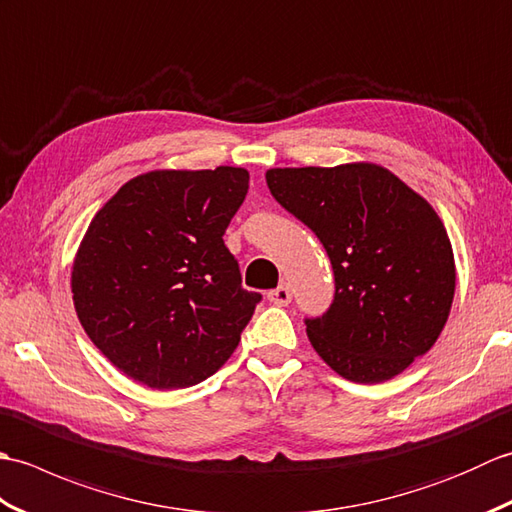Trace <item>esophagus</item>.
Returning a JSON list of instances; mask_svg holds the SVG:
<instances>
[{
    "label": "esophagus",
    "mask_w": 512,
    "mask_h": 512,
    "mask_svg": "<svg viewBox=\"0 0 512 512\" xmlns=\"http://www.w3.org/2000/svg\"><path fill=\"white\" fill-rule=\"evenodd\" d=\"M290 299H292V295H290L288 284H281L275 290L268 292V301L275 303V306H288Z\"/></svg>",
    "instance_id": "1"
}]
</instances>
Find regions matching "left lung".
<instances>
[{
    "label": "left lung",
    "mask_w": 512,
    "mask_h": 512,
    "mask_svg": "<svg viewBox=\"0 0 512 512\" xmlns=\"http://www.w3.org/2000/svg\"><path fill=\"white\" fill-rule=\"evenodd\" d=\"M266 182L317 233L332 262V306L306 321L314 352L365 385L427 354L455 295L451 239L433 206L374 162L268 169Z\"/></svg>",
    "instance_id": "8db88e82"
}]
</instances>
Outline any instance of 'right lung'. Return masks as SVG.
<instances>
[{"mask_svg":"<svg viewBox=\"0 0 512 512\" xmlns=\"http://www.w3.org/2000/svg\"><path fill=\"white\" fill-rule=\"evenodd\" d=\"M246 191L242 167L156 169L92 217L72 264L74 310L127 378L184 389L235 352L262 299L242 288L222 239Z\"/></svg>","mask_w":512,"mask_h":512,"instance_id":"1","label":"right lung"}]
</instances>
